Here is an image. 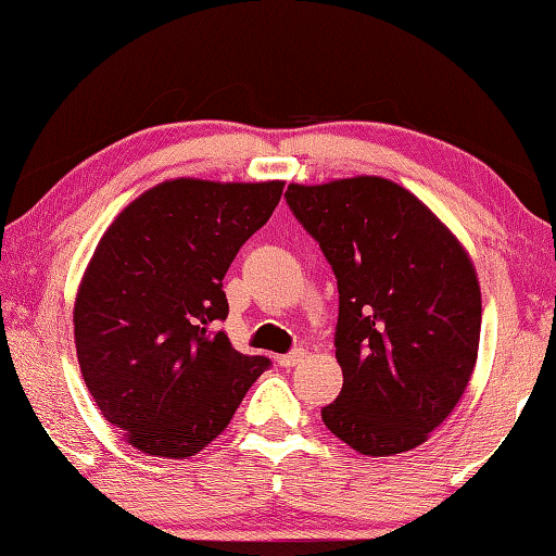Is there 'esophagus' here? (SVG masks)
Wrapping results in <instances>:
<instances>
[{"mask_svg": "<svg viewBox=\"0 0 556 556\" xmlns=\"http://www.w3.org/2000/svg\"><path fill=\"white\" fill-rule=\"evenodd\" d=\"M304 357H306V350H291L289 355H279L277 357V362H279V367H287V369H291V367H296L299 362H304Z\"/></svg>", "mask_w": 556, "mask_h": 556, "instance_id": "1", "label": "esophagus"}]
</instances>
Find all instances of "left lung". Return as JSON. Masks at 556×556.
Listing matches in <instances>:
<instances>
[{
    "label": "left lung",
    "instance_id": "obj_1",
    "mask_svg": "<svg viewBox=\"0 0 556 556\" xmlns=\"http://www.w3.org/2000/svg\"><path fill=\"white\" fill-rule=\"evenodd\" d=\"M285 197L338 279L342 389L323 422L369 457L422 445L477 365L481 289L469 252L391 179L289 185Z\"/></svg>",
    "mask_w": 556,
    "mask_h": 556
}]
</instances>
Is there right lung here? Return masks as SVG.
<instances>
[{
  "label": "right lung",
  "instance_id": "obj_1",
  "mask_svg": "<svg viewBox=\"0 0 556 556\" xmlns=\"http://www.w3.org/2000/svg\"><path fill=\"white\" fill-rule=\"evenodd\" d=\"M285 181L167 179L121 211L75 299L77 362L102 416L153 457L185 459L228 428L267 357L224 330V277Z\"/></svg>",
  "mask_w": 556,
  "mask_h": 556
}]
</instances>
